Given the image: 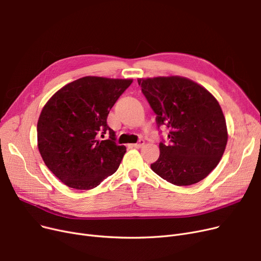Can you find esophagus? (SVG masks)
<instances>
[{
  "instance_id": "esophagus-1",
  "label": "esophagus",
  "mask_w": 261,
  "mask_h": 261,
  "mask_svg": "<svg viewBox=\"0 0 261 261\" xmlns=\"http://www.w3.org/2000/svg\"><path fill=\"white\" fill-rule=\"evenodd\" d=\"M144 145H145V142H144L143 140H141L140 142H138V143H136V144H133L132 146H133L134 148H137V149H138V148H142V147H143Z\"/></svg>"
}]
</instances>
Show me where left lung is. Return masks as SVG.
Returning a JSON list of instances; mask_svg holds the SVG:
<instances>
[{
	"label": "left lung",
	"instance_id": "left-lung-1",
	"mask_svg": "<svg viewBox=\"0 0 261 261\" xmlns=\"http://www.w3.org/2000/svg\"><path fill=\"white\" fill-rule=\"evenodd\" d=\"M156 113L158 126L170 129L169 144H160L156 174L176 186L194 185L219 164L228 143V129L214 95L194 81L178 76L138 79Z\"/></svg>",
	"mask_w": 261,
	"mask_h": 261
}]
</instances>
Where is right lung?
I'll return each mask as SVG.
<instances>
[{"label":"right lung","mask_w":261,"mask_h":261,"mask_svg":"<svg viewBox=\"0 0 261 261\" xmlns=\"http://www.w3.org/2000/svg\"><path fill=\"white\" fill-rule=\"evenodd\" d=\"M133 80L84 76L52 95L38 120V148L67 187L90 190L118 169L126 153L107 125L109 111ZM109 132V140L99 135Z\"/></svg>","instance_id":"add662e5"}]
</instances>
